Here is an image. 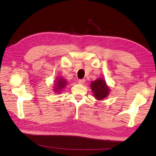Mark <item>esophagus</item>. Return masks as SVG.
<instances>
[{
    "instance_id": "34e87169",
    "label": "esophagus",
    "mask_w": 156,
    "mask_h": 156,
    "mask_svg": "<svg viewBox=\"0 0 156 156\" xmlns=\"http://www.w3.org/2000/svg\"><path fill=\"white\" fill-rule=\"evenodd\" d=\"M85 82H86V80H85V79H81V80H78V84H84L85 83Z\"/></svg>"
}]
</instances>
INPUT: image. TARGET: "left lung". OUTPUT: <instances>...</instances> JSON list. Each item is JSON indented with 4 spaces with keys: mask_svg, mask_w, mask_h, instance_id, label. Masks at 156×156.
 <instances>
[{
    "mask_svg": "<svg viewBox=\"0 0 156 156\" xmlns=\"http://www.w3.org/2000/svg\"><path fill=\"white\" fill-rule=\"evenodd\" d=\"M90 88L93 91L94 97L98 101L105 99L110 93V88L103 78H97L95 80L91 82Z\"/></svg>",
    "mask_w": 156,
    "mask_h": 156,
    "instance_id": "1",
    "label": "left lung"
}]
</instances>
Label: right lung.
<instances>
[{
  "label": "right lung",
  "mask_w": 156,
  "mask_h": 156,
  "mask_svg": "<svg viewBox=\"0 0 156 156\" xmlns=\"http://www.w3.org/2000/svg\"><path fill=\"white\" fill-rule=\"evenodd\" d=\"M53 91L55 93H61L62 90L66 87L67 81L66 79L63 78L62 76L57 77L53 84Z\"/></svg>",
  "instance_id": "add662e5"
}]
</instances>
